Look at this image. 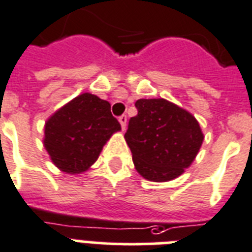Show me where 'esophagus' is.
<instances>
[{
    "label": "esophagus",
    "mask_w": 252,
    "mask_h": 252,
    "mask_svg": "<svg viewBox=\"0 0 252 252\" xmlns=\"http://www.w3.org/2000/svg\"><path fill=\"white\" fill-rule=\"evenodd\" d=\"M118 121H120V124H121L122 130H125V128H126V124H127V116L126 115L120 116V117H118Z\"/></svg>",
    "instance_id": "obj_1"
}]
</instances>
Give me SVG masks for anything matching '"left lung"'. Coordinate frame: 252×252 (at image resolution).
I'll return each mask as SVG.
<instances>
[{"label": "left lung", "instance_id": "8db88e82", "mask_svg": "<svg viewBox=\"0 0 252 252\" xmlns=\"http://www.w3.org/2000/svg\"><path fill=\"white\" fill-rule=\"evenodd\" d=\"M125 134L136 171L149 181H169L192 163L204 140L191 113L165 99H139Z\"/></svg>", "mask_w": 252, "mask_h": 252}]
</instances>
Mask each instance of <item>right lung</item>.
<instances>
[{
    "label": "right lung",
    "instance_id": "1",
    "mask_svg": "<svg viewBox=\"0 0 252 252\" xmlns=\"http://www.w3.org/2000/svg\"><path fill=\"white\" fill-rule=\"evenodd\" d=\"M121 125L111 113V104L84 93L62 107L44 127V147L61 171L80 173L95 162L111 135Z\"/></svg>",
    "mask_w": 252,
    "mask_h": 252
}]
</instances>
